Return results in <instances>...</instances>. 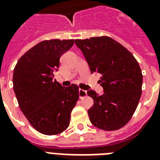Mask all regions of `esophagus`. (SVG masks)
Segmentation results:
<instances>
[{
	"mask_svg": "<svg viewBox=\"0 0 160 160\" xmlns=\"http://www.w3.org/2000/svg\"><path fill=\"white\" fill-rule=\"evenodd\" d=\"M78 94H79V97H80V98H82L87 96V91L84 90H82V89H79Z\"/></svg>",
	"mask_w": 160,
	"mask_h": 160,
	"instance_id": "esophagus-1",
	"label": "esophagus"
}]
</instances>
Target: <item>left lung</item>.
Listing matches in <instances>:
<instances>
[{
    "instance_id": "1",
    "label": "left lung",
    "mask_w": 160,
    "mask_h": 160,
    "mask_svg": "<svg viewBox=\"0 0 160 160\" xmlns=\"http://www.w3.org/2000/svg\"><path fill=\"white\" fill-rule=\"evenodd\" d=\"M91 73H101L103 94L87 91L94 99L88 110L90 122L104 131L122 128L135 113L142 94V74L132 53L109 37L75 40Z\"/></svg>"
}]
</instances>
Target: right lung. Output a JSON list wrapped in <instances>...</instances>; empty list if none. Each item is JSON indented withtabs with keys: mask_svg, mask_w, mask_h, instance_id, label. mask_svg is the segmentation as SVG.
Masks as SVG:
<instances>
[{
	"mask_svg": "<svg viewBox=\"0 0 160 160\" xmlns=\"http://www.w3.org/2000/svg\"><path fill=\"white\" fill-rule=\"evenodd\" d=\"M74 40L43 41L18 60L12 75L14 93L32 127L42 134L58 135L70 125V114L78 100V87H62L53 80L60 58Z\"/></svg>",
	"mask_w": 160,
	"mask_h": 160,
	"instance_id": "obj_1",
	"label": "right lung"
}]
</instances>
